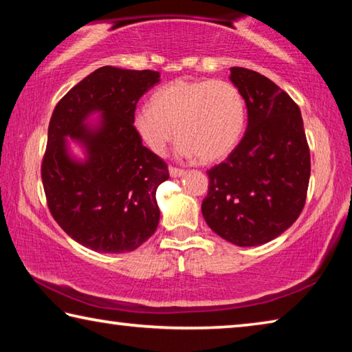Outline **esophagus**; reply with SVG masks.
I'll list each match as a JSON object with an SVG mask.
<instances>
[{"instance_id": "esophagus-1", "label": "esophagus", "mask_w": 352, "mask_h": 352, "mask_svg": "<svg viewBox=\"0 0 352 352\" xmlns=\"http://www.w3.org/2000/svg\"><path fill=\"white\" fill-rule=\"evenodd\" d=\"M169 174H170V177H182V175H184V170L174 168V166H169Z\"/></svg>"}]
</instances>
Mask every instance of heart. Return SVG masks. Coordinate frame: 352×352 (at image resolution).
Segmentation results:
<instances>
[{
  "instance_id": "obj_1",
  "label": "heart",
  "mask_w": 352,
  "mask_h": 352,
  "mask_svg": "<svg viewBox=\"0 0 352 352\" xmlns=\"http://www.w3.org/2000/svg\"><path fill=\"white\" fill-rule=\"evenodd\" d=\"M245 121V100L231 82L177 79L158 88L148 105L135 110L132 126L155 155L166 152L175 130L182 158L212 163L237 146Z\"/></svg>"
}]
</instances>
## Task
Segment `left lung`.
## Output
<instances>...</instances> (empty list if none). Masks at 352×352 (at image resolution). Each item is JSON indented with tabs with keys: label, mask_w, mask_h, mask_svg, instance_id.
<instances>
[{
	"label": "left lung",
	"mask_w": 352,
	"mask_h": 352,
	"mask_svg": "<svg viewBox=\"0 0 352 352\" xmlns=\"http://www.w3.org/2000/svg\"><path fill=\"white\" fill-rule=\"evenodd\" d=\"M230 80L247 105L243 138L210 178L201 214L234 245H262L283 234L306 204L311 152L300 107L256 71L234 67Z\"/></svg>",
	"instance_id": "8db88e82"
}]
</instances>
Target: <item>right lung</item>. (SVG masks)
Here are the masks:
<instances>
[{"label":"right lung","mask_w":352,"mask_h":352,"mask_svg":"<svg viewBox=\"0 0 352 352\" xmlns=\"http://www.w3.org/2000/svg\"><path fill=\"white\" fill-rule=\"evenodd\" d=\"M158 82V71L102 67L52 111L41 162L47 208L65 233L94 252H133L158 226L155 194L169 178L168 164L132 126L140 98ZM94 112L98 122L87 124ZM67 138L84 147L85 160L70 157Z\"/></svg>","instance_id":"right-lung-1"}]
</instances>
